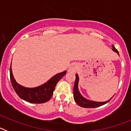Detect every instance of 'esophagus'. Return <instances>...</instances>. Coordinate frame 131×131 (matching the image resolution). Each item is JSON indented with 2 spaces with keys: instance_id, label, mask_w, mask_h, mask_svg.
Here are the masks:
<instances>
[{
  "instance_id": "1",
  "label": "esophagus",
  "mask_w": 131,
  "mask_h": 131,
  "mask_svg": "<svg viewBox=\"0 0 131 131\" xmlns=\"http://www.w3.org/2000/svg\"><path fill=\"white\" fill-rule=\"evenodd\" d=\"M77 68V66L75 63H71V66H69V69H68V71L69 72H75L76 71V69Z\"/></svg>"
}]
</instances>
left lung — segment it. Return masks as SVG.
<instances>
[{
	"mask_svg": "<svg viewBox=\"0 0 131 131\" xmlns=\"http://www.w3.org/2000/svg\"><path fill=\"white\" fill-rule=\"evenodd\" d=\"M112 50L113 52H116L118 55L119 56V52L117 51V50L115 49V48L114 47L113 45H112ZM75 84H74L73 86V98L74 100L75 101V102L77 103V104L79 105L81 107H85V108H87V107H99V106H101L104 104H106L112 98L110 99V100H107L106 102H96L93 101V100H89V99H86V98H84V96H82V94H81V92H79V77L78 74H75Z\"/></svg>",
	"mask_w": 131,
	"mask_h": 131,
	"instance_id": "left-lung-1",
	"label": "left lung"
}]
</instances>
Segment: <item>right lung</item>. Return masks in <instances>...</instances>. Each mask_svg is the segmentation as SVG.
Segmentation results:
<instances>
[{
  "label": "right lung",
  "mask_w": 131,
  "mask_h": 131,
  "mask_svg": "<svg viewBox=\"0 0 131 131\" xmlns=\"http://www.w3.org/2000/svg\"><path fill=\"white\" fill-rule=\"evenodd\" d=\"M12 63L10 68V76L12 85L15 92L20 98L26 102L33 104H42L48 102L51 98L55 86L67 71L56 74L50 79L48 81L36 87H25L17 83L14 79L12 70Z\"/></svg>",
  "instance_id": "obj_1"
}]
</instances>
